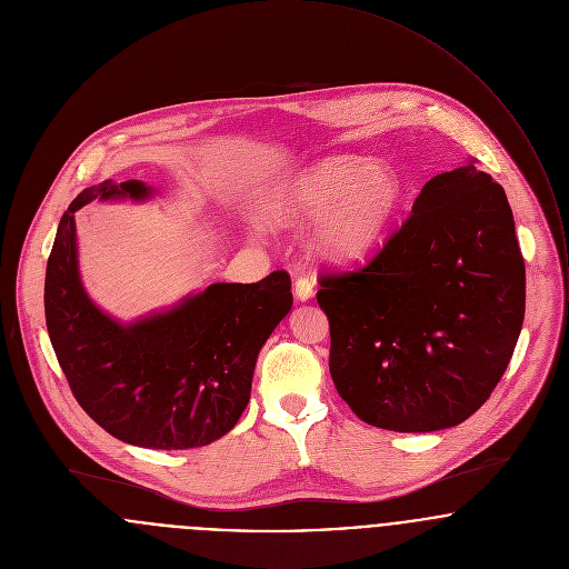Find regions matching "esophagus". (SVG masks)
I'll list each match as a JSON object with an SVG mask.
<instances>
[{
  "instance_id": "1",
  "label": "esophagus",
  "mask_w": 569,
  "mask_h": 569,
  "mask_svg": "<svg viewBox=\"0 0 569 569\" xmlns=\"http://www.w3.org/2000/svg\"><path fill=\"white\" fill-rule=\"evenodd\" d=\"M293 291H296V298H298V300H302V302L311 300L313 293H316V291H313V280L307 278V276H298Z\"/></svg>"
}]
</instances>
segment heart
<instances>
[{
	"mask_svg": "<svg viewBox=\"0 0 569 569\" xmlns=\"http://www.w3.org/2000/svg\"><path fill=\"white\" fill-rule=\"evenodd\" d=\"M401 193L390 166L329 157L287 177L267 198L264 213L273 224H300L318 216L311 249L329 262H351L381 238Z\"/></svg>",
	"mask_w": 569,
	"mask_h": 569,
	"instance_id": "heart-1",
	"label": "heart"
}]
</instances>
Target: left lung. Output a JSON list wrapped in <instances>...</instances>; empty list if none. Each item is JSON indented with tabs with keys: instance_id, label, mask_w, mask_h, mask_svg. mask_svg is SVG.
Listing matches in <instances>:
<instances>
[{
	"instance_id": "1",
	"label": "left lung",
	"mask_w": 569,
	"mask_h": 569,
	"mask_svg": "<svg viewBox=\"0 0 569 569\" xmlns=\"http://www.w3.org/2000/svg\"><path fill=\"white\" fill-rule=\"evenodd\" d=\"M318 282L340 397L395 432L441 430L477 412L523 327L512 209L472 161L430 179L367 264Z\"/></svg>"
}]
</instances>
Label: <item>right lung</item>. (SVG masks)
<instances>
[{
	"label": "right lung",
	"instance_id": "1",
	"mask_svg": "<svg viewBox=\"0 0 569 569\" xmlns=\"http://www.w3.org/2000/svg\"><path fill=\"white\" fill-rule=\"evenodd\" d=\"M141 181L92 186L61 216L46 267V327L79 406L112 437L157 450L207 446L249 403L258 353L291 311V278L216 282L170 311L121 325L86 293L74 211L90 200H146Z\"/></svg>",
	"mask_w": 569,
	"mask_h": 569
}]
</instances>
